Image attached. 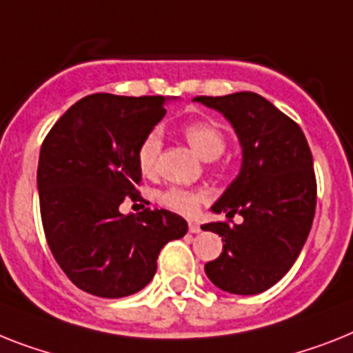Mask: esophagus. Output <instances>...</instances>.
Returning a JSON list of instances; mask_svg holds the SVG:
<instances>
[{
	"instance_id": "esophagus-1",
	"label": "esophagus",
	"mask_w": 353,
	"mask_h": 353,
	"mask_svg": "<svg viewBox=\"0 0 353 353\" xmlns=\"http://www.w3.org/2000/svg\"><path fill=\"white\" fill-rule=\"evenodd\" d=\"M202 231L200 229V225H198L196 222H189V232H193V234H198V232Z\"/></svg>"
}]
</instances>
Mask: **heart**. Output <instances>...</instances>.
Masks as SVG:
<instances>
[{
    "mask_svg": "<svg viewBox=\"0 0 353 353\" xmlns=\"http://www.w3.org/2000/svg\"><path fill=\"white\" fill-rule=\"evenodd\" d=\"M183 137L188 139L198 155L203 160H214L225 151L227 137L220 126L214 122L196 121L189 122L183 126ZM162 150V139L159 131H150L142 139L139 150H137V164L141 171L148 176H153L159 170V157ZM208 200L205 191H194V189L170 188L160 193V203L165 208L173 209L182 214H194L200 208V203Z\"/></svg>",
    "mask_w": 353,
    "mask_h": 353,
    "instance_id": "obj_1",
    "label": "heart"
}]
</instances>
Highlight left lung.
Masks as SVG:
<instances>
[{
  "instance_id": "left-lung-1",
  "label": "left lung",
  "mask_w": 353,
  "mask_h": 353,
  "mask_svg": "<svg viewBox=\"0 0 353 353\" xmlns=\"http://www.w3.org/2000/svg\"><path fill=\"white\" fill-rule=\"evenodd\" d=\"M231 122L241 145V170L211 208L229 222L202 227L222 236L223 250L205 274L225 292L252 296L283 278L298 260L316 212V174L301 128L252 92L194 97ZM236 212L244 216L231 224Z\"/></svg>"
}]
</instances>
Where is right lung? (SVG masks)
<instances>
[{"label": "right lung", "mask_w": 353, "mask_h": 353, "mask_svg": "<svg viewBox=\"0 0 353 353\" xmlns=\"http://www.w3.org/2000/svg\"><path fill=\"white\" fill-rule=\"evenodd\" d=\"M165 97L93 93L55 122L37 165L46 241L70 281L99 298L139 292L157 272L162 247L188 232L165 209L122 214L141 198L137 150L165 115Z\"/></svg>", "instance_id": "obj_1"}]
</instances>
